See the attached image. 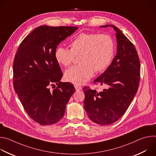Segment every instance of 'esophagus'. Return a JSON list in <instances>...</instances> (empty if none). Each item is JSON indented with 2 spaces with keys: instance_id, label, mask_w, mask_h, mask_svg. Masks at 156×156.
Here are the masks:
<instances>
[{
  "instance_id": "1",
  "label": "esophagus",
  "mask_w": 156,
  "mask_h": 156,
  "mask_svg": "<svg viewBox=\"0 0 156 156\" xmlns=\"http://www.w3.org/2000/svg\"><path fill=\"white\" fill-rule=\"evenodd\" d=\"M75 90L76 91H80V90H82V87L79 85H75Z\"/></svg>"
}]
</instances>
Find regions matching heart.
<instances>
[{"label": "heart", "instance_id": "obj_1", "mask_svg": "<svg viewBox=\"0 0 156 156\" xmlns=\"http://www.w3.org/2000/svg\"><path fill=\"white\" fill-rule=\"evenodd\" d=\"M70 49L58 47L54 57L57 63L70 66L75 56L80 64L72 66L65 72V79L75 84H81L90 80L94 71L106 69L114 54V42L110 36L98 33H80L70 44Z\"/></svg>", "mask_w": 156, "mask_h": 156}]
</instances>
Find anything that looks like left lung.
Instances as JSON below:
<instances>
[{"mask_svg":"<svg viewBox=\"0 0 156 156\" xmlns=\"http://www.w3.org/2000/svg\"><path fill=\"white\" fill-rule=\"evenodd\" d=\"M117 52L107 70L93 83L105 84L102 91L83 87L84 107L91 120L102 125L117 121L125 114L137 93L140 80V62L133 43L115 26Z\"/></svg>","mask_w":156,"mask_h":156,"instance_id":"obj_1","label":"left lung"}]
</instances>
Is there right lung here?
Listing matches in <instances>:
<instances>
[{
    "label": "right lung",
    "mask_w": 156,
    "mask_h": 156,
    "mask_svg": "<svg viewBox=\"0 0 156 156\" xmlns=\"http://www.w3.org/2000/svg\"><path fill=\"white\" fill-rule=\"evenodd\" d=\"M78 27L40 26L20 44L13 64V87L28 115L42 125L57 123L75 92L63 76L54 53L58 44ZM58 86L51 92L48 87Z\"/></svg>",
    "instance_id": "right-lung-1"
}]
</instances>
